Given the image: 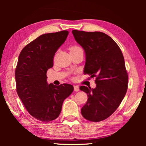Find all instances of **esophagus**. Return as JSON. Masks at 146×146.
Here are the masks:
<instances>
[{"label":"esophagus","instance_id":"34e87169","mask_svg":"<svg viewBox=\"0 0 146 146\" xmlns=\"http://www.w3.org/2000/svg\"><path fill=\"white\" fill-rule=\"evenodd\" d=\"M74 90H75V92H78L80 90V88L77 85H75L74 86Z\"/></svg>","mask_w":146,"mask_h":146}]
</instances>
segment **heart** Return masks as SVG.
<instances>
[{"label":"heart","mask_w":146,"mask_h":146,"mask_svg":"<svg viewBox=\"0 0 146 146\" xmlns=\"http://www.w3.org/2000/svg\"><path fill=\"white\" fill-rule=\"evenodd\" d=\"M81 49L82 48H80L79 46H71V47L70 49V52H73V51H77V50H79V49Z\"/></svg>","instance_id":"heart-1"}]
</instances>
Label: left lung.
Segmentation results:
<instances>
[{
  "label": "left lung",
  "mask_w": 146,
  "mask_h": 146,
  "mask_svg": "<svg viewBox=\"0 0 146 146\" xmlns=\"http://www.w3.org/2000/svg\"><path fill=\"white\" fill-rule=\"evenodd\" d=\"M72 34L84 49V73L96 77L95 88L80 86L88 97L81 113L86 120L100 122L117 110L126 94L128 75L124 58L119 46L106 34L77 30Z\"/></svg>",
  "instance_id": "8db88e82"
}]
</instances>
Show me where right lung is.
Segmentation results:
<instances>
[{
  "label": "right lung",
  "instance_id": "add662e5",
  "mask_svg": "<svg viewBox=\"0 0 146 146\" xmlns=\"http://www.w3.org/2000/svg\"><path fill=\"white\" fill-rule=\"evenodd\" d=\"M67 31L44 34L29 43L19 56L15 78L17 93L28 112L42 122L60 115L64 100L73 91L70 84H48L46 73L55 52L66 41Z\"/></svg>",
  "mask_w": 146,
  "mask_h": 146
}]
</instances>
